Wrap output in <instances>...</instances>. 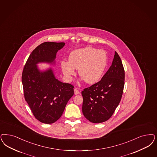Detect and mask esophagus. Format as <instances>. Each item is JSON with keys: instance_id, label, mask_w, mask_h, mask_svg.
<instances>
[{"instance_id": "1", "label": "esophagus", "mask_w": 157, "mask_h": 157, "mask_svg": "<svg viewBox=\"0 0 157 157\" xmlns=\"http://www.w3.org/2000/svg\"><path fill=\"white\" fill-rule=\"evenodd\" d=\"M74 94H76H76H78L79 93V90H78L76 88H75V89H74Z\"/></svg>"}]
</instances>
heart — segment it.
<instances>
[{
  "mask_svg": "<svg viewBox=\"0 0 157 157\" xmlns=\"http://www.w3.org/2000/svg\"><path fill=\"white\" fill-rule=\"evenodd\" d=\"M107 64V57L103 50L92 47L76 49L71 53L68 61H61L60 67L66 79L71 82L78 69L79 75L88 83L98 81Z\"/></svg>",
  "mask_w": 157,
  "mask_h": 157,
  "instance_id": "1",
  "label": "heart"
}]
</instances>
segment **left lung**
Here are the masks:
<instances>
[{"mask_svg": "<svg viewBox=\"0 0 157 157\" xmlns=\"http://www.w3.org/2000/svg\"><path fill=\"white\" fill-rule=\"evenodd\" d=\"M124 81L122 63L115 52L112 64L100 81L82 92V113L85 117L95 124L109 119L120 103Z\"/></svg>", "mask_w": 157, "mask_h": 157, "instance_id": "left-lung-1", "label": "left lung"}]
</instances>
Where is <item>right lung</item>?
I'll list each match as a JSON object with an SVG mask.
<instances>
[{"label": "right lung", "instance_id": "1", "mask_svg": "<svg viewBox=\"0 0 157 157\" xmlns=\"http://www.w3.org/2000/svg\"><path fill=\"white\" fill-rule=\"evenodd\" d=\"M64 45V42H51L39 45L29 55L22 74L25 101L35 117L46 124H53L61 117L74 95V86L58 80L52 68L41 70L38 64L55 65L57 53Z\"/></svg>", "mask_w": 157, "mask_h": 157}]
</instances>
